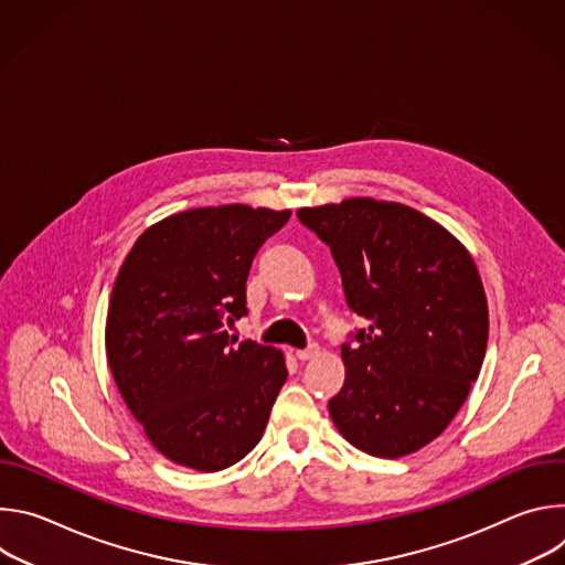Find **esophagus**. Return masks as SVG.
I'll return each instance as SVG.
<instances>
[{
    "mask_svg": "<svg viewBox=\"0 0 565 565\" xmlns=\"http://www.w3.org/2000/svg\"><path fill=\"white\" fill-rule=\"evenodd\" d=\"M295 355H297L301 362L312 360V358H317V355H319V347H317V344H310V347H306V349H299Z\"/></svg>",
    "mask_w": 565,
    "mask_h": 565,
    "instance_id": "34e87169",
    "label": "esophagus"
}]
</instances>
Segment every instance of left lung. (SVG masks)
<instances>
[{"mask_svg":"<svg viewBox=\"0 0 565 565\" xmlns=\"http://www.w3.org/2000/svg\"><path fill=\"white\" fill-rule=\"evenodd\" d=\"M331 248L347 303L369 321L342 344L347 380L329 399L338 431L377 458L438 438L478 377L490 312L467 248L423 212L347 199L297 210Z\"/></svg>","mask_w":565,"mask_h":565,"instance_id":"left-lung-1","label":"left lung"}]
</instances>
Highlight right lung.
<instances>
[{
    "mask_svg": "<svg viewBox=\"0 0 565 565\" xmlns=\"http://www.w3.org/2000/svg\"><path fill=\"white\" fill-rule=\"evenodd\" d=\"M290 210L196 207L147 227L116 277L107 360L149 443L177 465L218 471L262 440L288 371L284 353L225 331L248 315L257 250Z\"/></svg>",
    "mask_w": 565,
    "mask_h": 565,
    "instance_id": "obj_1",
    "label": "right lung"
}]
</instances>
